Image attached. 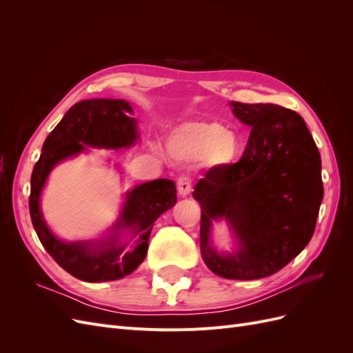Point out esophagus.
<instances>
[{"label": "esophagus", "mask_w": 353, "mask_h": 353, "mask_svg": "<svg viewBox=\"0 0 353 353\" xmlns=\"http://www.w3.org/2000/svg\"><path fill=\"white\" fill-rule=\"evenodd\" d=\"M176 188H178V193H179L181 197H187L191 193V190H193V187H191L190 178H187V176L179 178L178 183H176Z\"/></svg>", "instance_id": "esophagus-1"}]
</instances>
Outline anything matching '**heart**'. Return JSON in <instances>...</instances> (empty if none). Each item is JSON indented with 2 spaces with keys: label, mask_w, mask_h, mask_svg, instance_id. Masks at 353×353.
I'll return each instance as SVG.
<instances>
[{
  "label": "heart",
  "mask_w": 353,
  "mask_h": 353,
  "mask_svg": "<svg viewBox=\"0 0 353 353\" xmlns=\"http://www.w3.org/2000/svg\"><path fill=\"white\" fill-rule=\"evenodd\" d=\"M169 150L184 157L206 156L215 165H232L241 154L240 138L218 122H188L170 134Z\"/></svg>",
  "instance_id": "heart-1"
}]
</instances>
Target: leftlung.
I'll return each instance as SVG.
<instances>
[{
  "mask_svg": "<svg viewBox=\"0 0 353 353\" xmlns=\"http://www.w3.org/2000/svg\"><path fill=\"white\" fill-rule=\"evenodd\" d=\"M252 128L237 163L213 166L199 179L200 250L208 268L228 280L270 276L312 239L324 187L321 156L301 114L275 104L230 103ZM225 219L236 240L231 254L210 240L212 222Z\"/></svg>",
  "mask_w": 353,
  "mask_h": 353,
  "instance_id": "left-lung-1",
  "label": "left lung"
}]
</instances>
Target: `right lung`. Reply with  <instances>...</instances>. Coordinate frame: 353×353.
<instances>
[{"label":"right lung","mask_w":353,"mask_h":353,"mask_svg":"<svg viewBox=\"0 0 353 353\" xmlns=\"http://www.w3.org/2000/svg\"><path fill=\"white\" fill-rule=\"evenodd\" d=\"M131 104L119 99L82 100L66 112L42 145L30 176L29 212L39 241L74 279L87 283L114 281L134 272L145 259L156 219L176 203L172 179L160 178L126 191L119 216L101 239L65 241L52 232L41 212V194L60 162L88 148L119 150L140 140Z\"/></svg>","instance_id":"add662e5"}]
</instances>
